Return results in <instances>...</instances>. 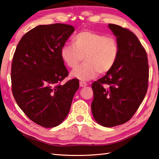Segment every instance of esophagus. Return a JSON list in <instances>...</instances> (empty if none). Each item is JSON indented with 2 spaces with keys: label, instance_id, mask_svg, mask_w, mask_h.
Wrapping results in <instances>:
<instances>
[{
  "label": "esophagus",
  "instance_id": "34e87169",
  "mask_svg": "<svg viewBox=\"0 0 159 159\" xmlns=\"http://www.w3.org/2000/svg\"><path fill=\"white\" fill-rule=\"evenodd\" d=\"M88 85V84L87 83H86L85 82H84V81H80V87H85V86H87Z\"/></svg>",
  "mask_w": 159,
  "mask_h": 159
}]
</instances>
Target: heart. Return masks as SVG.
I'll return each instance as SVG.
<instances>
[{
	"mask_svg": "<svg viewBox=\"0 0 159 159\" xmlns=\"http://www.w3.org/2000/svg\"><path fill=\"white\" fill-rule=\"evenodd\" d=\"M74 45L65 44L61 48V57L70 68H75L83 57L84 63L71 72V77L90 80L105 74L114 66L119 55V46L112 36L83 31L73 38Z\"/></svg>",
	"mask_w": 159,
	"mask_h": 159,
	"instance_id": "obj_1",
	"label": "heart"
}]
</instances>
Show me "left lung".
I'll return each instance as SVG.
<instances>
[{
	"mask_svg": "<svg viewBox=\"0 0 159 159\" xmlns=\"http://www.w3.org/2000/svg\"><path fill=\"white\" fill-rule=\"evenodd\" d=\"M108 26L116 37L119 55L111 71L93 83L91 109L97 123L111 128L128 121L139 108L147 93L149 66L146 51L133 32Z\"/></svg>",
	"mask_w": 159,
	"mask_h": 159,
	"instance_id": "obj_1",
	"label": "left lung"
}]
</instances>
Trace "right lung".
<instances>
[{"label": "right lung", "mask_w": 159, "mask_h": 159, "mask_svg": "<svg viewBox=\"0 0 159 159\" xmlns=\"http://www.w3.org/2000/svg\"><path fill=\"white\" fill-rule=\"evenodd\" d=\"M74 30L60 23L37 26L24 35L13 56V96L28 118L43 127L62 123L79 88L78 79L60 84L69 74L60 50Z\"/></svg>", "instance_id": "obj_1"}]
</instances>
